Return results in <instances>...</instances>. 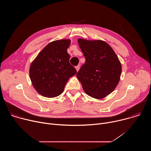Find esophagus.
Returning a JSON list of instances; mask_svg holds the SVG:
<instances>
[{
  "label": "esophagus",
  "mask_w": 151,
  "mask_h": 151,
  "mask_svg": "<svg viewBox=\"0 0 151 151\" xmlns=\"http://www.w3.org/2000/svg\"><path fill=\"white\" fill-rule=\"evenodd\" d=\"M75 68H76V71L78 72V71L79 70V66L78 65V66H76V67H75Z\"/></svg>",
  "instance_id": "34e87169"
}]
</instances>
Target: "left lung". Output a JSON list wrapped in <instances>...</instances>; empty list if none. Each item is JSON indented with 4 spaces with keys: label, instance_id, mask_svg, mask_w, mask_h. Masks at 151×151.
<instances>
[{
    "label": "left lung",
    "instance_id": "left-lung-1",
    "mask_svg": "<svg viewBox=\"0 0 151 151\" xmlns=\"http://www.w3.org/2000/svg\"><path fill=\"white\" fill-rule=\"evenodd\" d=\"M85 63L76 74L85 93L101 99L111 94L118 84L121 64L111 47L101 40L78 39Z\"/></svg>",
    "mask_w": 151,
    "mask_h": 151
}]
</instances>
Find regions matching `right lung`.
I'll return each mask as SVG.
<instances>
[{
	"label": "right lung",
	"instance_id": "right-lung-1",
	"mask_svg": "<svg viewBox=\"0 0 151 151\" xmlns=\"http://www.w3.org/2000/svg\"><path fill=\"white\" fill-rule=\"evenodd\" d=\"M70 39L51 42L32 63L29 75L33 87L40 95L52 98L60 95L69 79L76 73L69 63L67 50Z\"/></svg>",
	"mask_w": 151,
	"mask_h": 151
}]
</instances>
